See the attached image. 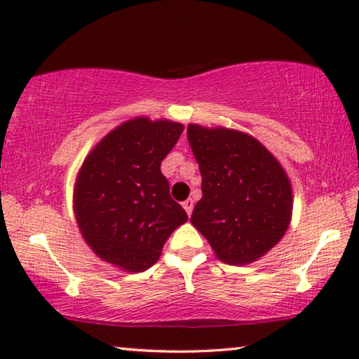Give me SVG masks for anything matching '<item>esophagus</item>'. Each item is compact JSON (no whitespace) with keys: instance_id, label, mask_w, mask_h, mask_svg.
<instances>
[{"instance_id":"1","label":"esophagus","mask_w":359,"mask_h":359,"mask_svg":"<svg viewBox=\"0 0 359 359\" xmlns=\"http://www.w3.org/2000/svg\"><path fill=\"white\" fill-rule=\"evenodd\" d=\"M183 208L186 212H188V215H191V212H193V208H194V201L193 199H186L183 203Z\"/></svg>"}]
</instances>
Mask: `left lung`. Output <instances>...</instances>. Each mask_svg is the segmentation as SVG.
Here are the masks:
<instances>
[{"label": "left lung", "instance_id": "left-lung-1", "mask_svg": "<svg viewBox=\"0 0 359 359\" xmlns=\"http://www.w3.org/2000/svg\"><path fill=\"white\" fill-rule=\"evenodd\" d=\"M188 140L203 176L191 222L224 263L263 257L291 220L292 191L283 166L243 132L189 124Z\"/></svg>", "mask_w": 359, "mask_h": 359}]
</instances>
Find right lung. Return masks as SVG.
<instances>
[{"mask_svg": "<svg viewBox=\"0 0 359 359\" xmlns=\"http://www.w3.org/2000/svg\"><path fill=\"white\" fill-rule=\"evenodd\" d=\"M183 129L180 122L137 117L86 156L75 186V214L83 238L104 262L145 271L188 220L160 170Z\"/></svg>", "mask_w": 359, "mask_h": 359, "instance_id": "add662e5", "label": "right lung"}]
</instances>
